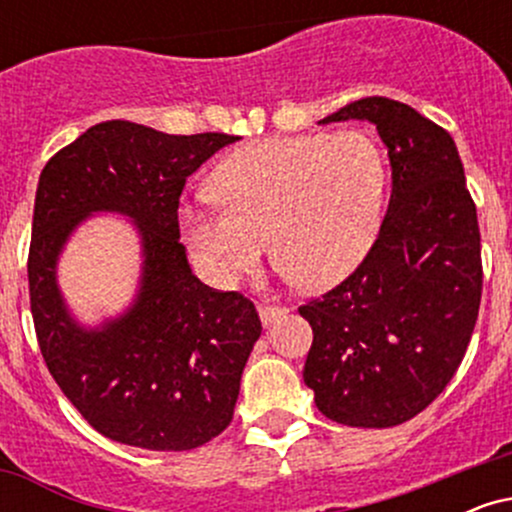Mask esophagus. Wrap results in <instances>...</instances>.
I'll list each match as a JSON object with an SVG mask.
<instances>
[{
	"instance_id": "34e87169",
	"label": "esophagus",
	"mask_w": 512,
	"mask_h": 512,
	"mask_svg": "<svg viewBox=\"0 0 512 512\" xmlns=\"http://www.w3.org/2000/svg\"><path fill=\"white\" fill-rule=\"evenodd\" d=\"M257 313H260L262 325H264V327H269V325H272V322L279 320V317L284 315L286 310H284V308H279V305H260V308H257Z\"/></svg>"
}]
</instances>
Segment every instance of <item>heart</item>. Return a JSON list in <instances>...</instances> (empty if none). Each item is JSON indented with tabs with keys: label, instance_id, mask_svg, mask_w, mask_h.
I'll return each mask as SVG.
<instances>
[{
	"label": "heart",
	"instance_id": "heart-1",
	"mask_svg": "<svg viewBox=\"0 0 512 512\" xmlns=\"http://www.w3.org/2000/svg\"><path fill=\"white\" fill-rule=\"evenodd\" d=\"M221 204L185 202L180 226L204 269L233 284L274 262L310 291L330 289L373 245L385 195V161L368 134H298L233 151L211 178Z\"/></svg>",
	"mask_w": 512,
	"mask_h": 512
}]
</instances>
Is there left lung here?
<instances>
[{
    "instance_id": "1",
    "label": "left lung",
    "mask_w": 512,
    "mask_h": 512,
    "mask_svg": "<svg viewBox=\"0 0 512 512\" xmlns=\"http://www.w3.org/2000/svg\"><path fill=\"white\" fill-rule=\"evenodd\" d=\"M378 129L392 195L349 279L298 313L313 327L303 380L327 419L390 428L414 419L462 363L481 301L477 207L452 137L409 105L370 96L320 120Z\"/></svg>"
}]
</instances>
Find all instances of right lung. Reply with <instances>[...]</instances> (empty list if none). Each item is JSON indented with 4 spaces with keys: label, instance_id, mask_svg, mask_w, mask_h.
I'll return each mask as SVG.
<instances>
[{
    "label": "right lung",
    "instance_id": "right-lung-1",
    "mask_svg": "<svg viewBox=\"0 0 512 512\" xmlns=\"http://www.w3.org/2000/svg\"><path fill=\"white\" fill-rule=\"evenodd\" d=\"M236 139L108 120L57 151L40 173L28 255L35 334L69 402L117 443L192 450L233 419L262 322L248 298L209 289L192 274L178 204L185 180ZM96 213L130 219L143 272L120 316L86 326L63 301L56 264L75 228Z\"/></svg>",
    "mask_w": 512,
    "mask_h": 512
}]
</instances>
